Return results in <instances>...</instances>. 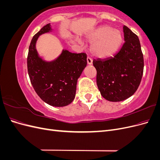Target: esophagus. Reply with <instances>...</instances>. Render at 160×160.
Masks as SVG:
<instances>
[{"label": "esophagus", "instance_id": "34e87169", "mask_svg": "<svg viewBox=\"0 0 160 160\" xmlns=\"http://www.w3.org/2000/svg\"><path fill=\"white\" fill-rule=\"evenodd\" d=\"M87 61H88V63L89 65H91L93 63V59H92L90 57H88V58H87Z\"/></svg>", "mask_w": 160, "mask_h": 160}]
</instances>
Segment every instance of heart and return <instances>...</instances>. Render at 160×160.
I'll return each mask as SVG.
<instances>
[{
	"mask_svg": "<svg viewBox=\"0 0 160 160\" xmlns=\"http://www.w3.org/2000/svg\"><path fill=\"white\" fill-rule=\"evenodd\" d=\"M88 40L91 42H94L91 50L95 55L107 57L113 55L119 49L123 37L119 30L104 25L91 32Z\"/></svg>",
	"mask_w": 160,
	"mask_h": 160,
	"instance_id": "heart-1",
	"label": "heart"
}]
</instances>
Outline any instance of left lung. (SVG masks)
Returning <instances> with one entry per match:
<instances>
[{"label":"left lung","instance_id":"obj_1","mask_svg":"<svg viewBox=\"0 0 160 160\" xmlns=\"http://www.w3.org/2000/svg\"><path fill=\"white\" fill-rule=\"evenodd\" d=\"M123 32L124 44L113 57L93 61L101 94L110 101H121L133 95L143 72V55L139 38L127 26H123Z\"/></svg>","mask_w":160,"mask_h":160}]
</instances>
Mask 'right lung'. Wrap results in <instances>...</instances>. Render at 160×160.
Segmentation results:
<instances>
[{"mask_svg":"<svg viewBox=\"0 0 160 160\" xmlns=\"http://www.w3.org/2000/svg\"><path fill=\"white\" fill-rule=\"evenodd\" d=\"M51 30L49 23L32 37L27 56L28 73L42 101L55 107H63L75 98L77 79L87 65V55L65 50L55 61H43L38 56L35 44L38 36Z\"/></svg>","mask_w":160,"mask_h":160,"instance_id":"right-lung-1","label":"right lung"}]
</instances>
